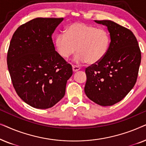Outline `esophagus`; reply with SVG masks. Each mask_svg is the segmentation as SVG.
Instances as JSON below:
<instances>
[{
    "instance_id": "34e87169",
    "label": "esophagus",
    "mask_w": 146,
    "mask_h": 146,
    "mask_svg": "<svg viewBox=\"0 0 146 146\" xmlns=\"http://www.w3.org/2000/svg\"><path fill=\"white\" fill-rule=\"evenodd\" d=\"M72 70H73V72H76L78 71L79 70H80V68L79 66H73Z\"/></svg>"
}]
</instances>
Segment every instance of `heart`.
Returning a JSON list of instances; mask_svg holds the SVG:
<instances>
[{"label": "heart", "instance_id": "1", "mask_svg": "<svg viewBox=\"0 0 146 146\" xmlns=\"http://www.w3.org/2000/svg\"><path fill=\"white\" fill-rule=\"evenodd\" d=\"M110 44V36L106 30L82 23L72 24L66 33L58 34L55 38L59 55L67 59L77 50L74 60L78 64L98 63L106 55Z\"/></svg>", "mask_w": 146, "mask_h": 146}]
</instances>
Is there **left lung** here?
Instances as JSON below:
<instances>
[{
    "instance_id": "obj_1",
    "label": "left lung",
    "mask_w": 146,
    "mask_h": 146,
    "mask_svg": "<svg viewBox=\"0 0 146 146\" xmlns=\"http://www.w3.org/2000/svg\"><path fill=\"white\" fill-rule=\"evenodd\" d=\"M108 28L110 44L105 57L86 69V95L97 104L108 106L121 101L136 82L141 52L132 32L111 21H94Z\"/></svg>"
}]
</instances>
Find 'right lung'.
I'll return each instance as SVG.
<instances>
[{"label": "right lung", "instance_id": "obj_1", "mask_svg": "<svg viewBox=\"0 0 146 146\" xmlns=\"http://www.w3.org/2000/svg\"><path fill=\"white\" fill-rule=\"evenodd\" d=\"M63 18H36L12 37L7 65L19 97L38 109L52 107L64 96L72 68L55 51L52 36Z\"/></svg>", "mask_w": 146, "mask_h": 146}]
</instances>
